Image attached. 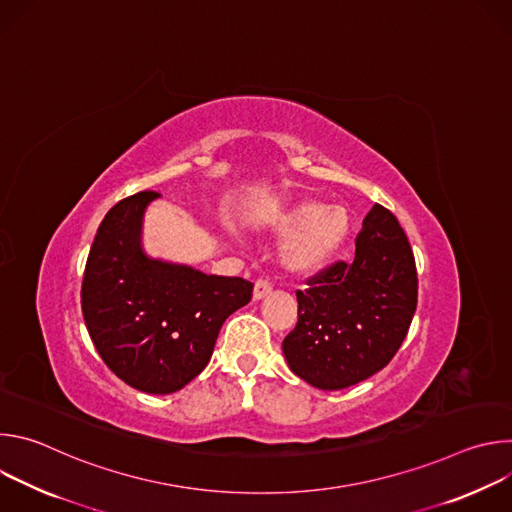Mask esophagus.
<instances>
[{"instance_id":"esophagus-1","label":"esophagus","mask_w":512,"mask_h":512,"mask_svg":"<svg viewBox=\"0 0 512 512\" xmlns=\"http://www.w3.org/2000/svg\"><path fill=\"white\" fill-rule=\"evenodd\" d=\"M271 294V283L269 279H257L255 281V289H253V300H263L265 296Z\"/></svg>"}]
</instances>
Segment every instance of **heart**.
Instances as JSON below:
<instances>
[{
	"label": "heart",
	"instance_id": "heart-1",
	"mask_svg": "<svg viewBox=\"0 0 512 512\" xmlns=\"http://www.w3.org/2000/svg\"><path fill=\"white\" fill-rule=\"evenodd\" d=\"M275 233L289 239L283 249L285 267L298 275H314L344 245L350 233V216L342 206L302 200L277 218Z\"/></svg>",
	"mask_w": 512,
	"mask_h": 512
}]
</instances>
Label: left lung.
Listing matches in <instances>:
<instances>
[{
	"label": "left lung",
	"mask_w": 512,
	"mask_h": 512,
	"mask_svg": "<svg viewBox=\"0 0 512 512\" xmlns=\"http://www.w3.org/2000/svg\"><path fill=\"white\" fill-rule=\"evenodd\" d=\"M298 289V324L283 354L300 379L338 391L373 377L403 344L417 308V269L405 231L375 204L356 237L354 261H336Z\"/></svg>",
	"instance_id": "obj_1"
}]
</instances>
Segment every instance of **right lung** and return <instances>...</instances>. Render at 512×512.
I'll list each match as a JSON object with an SVG mask.
<instances>
[{
	"label": "right lung",
	"instance_id": "obj_1",
	"mask_svg": "<svg viewBox=\"0 0 512 512\" xmlns=\"http://www.w3.org/2000/svg\"><path fill=\"white\" fill-rule=\"evenodd\" d=\"M158 196L137 192L105 214L87 259L81 306L107 367L137 391L168 395L204 371L221 326L249 304L253 283L145 255L143 212Z\"/></svg>",
	"mask_w": 512,
	"mask_h": 512
}]
</instances>
